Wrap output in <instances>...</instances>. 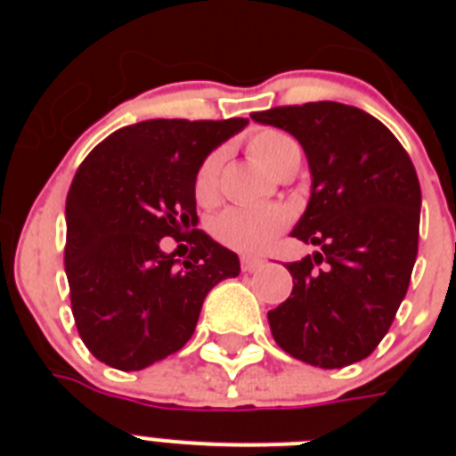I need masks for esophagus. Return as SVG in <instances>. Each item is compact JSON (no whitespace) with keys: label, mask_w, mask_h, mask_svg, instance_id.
<instances>
[{"label":"esophagus","mask_w":456,"mask_h":456,"mask_svg":"<svg viewBox=\"0 0 456 456\" xmlns=\"http://www.w3.org/2000/svg\"><path fill=\"white\" fill-rule=\"evenodd\" d=\"M263 267V257H253V256H241V272H256V269Z\"/></svg>","instance_id":"obj_1"}]
</instances>
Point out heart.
Segmentation results:
<instances>
[{
    "instance_id": "heart-1",
    "label": "heart",
    "mask_w": 456,
    "mask_h": 456,
    "mask_svg": "<svg viewBox=\"0 0 456 456\" xmlns=\"http://www.w3.org/2000/svg\"><path fill=\"white\" fill-rule=\"evenodd\" d=\"M248 152L267 171L281 173L299 167L301 148L289 134L281 130H257L248 136ZM224 167V151L215 148L200 159L193 175V196L203 205L215 203L219 196V175ZM289 225V212L278 205H232L215 221L212 232L224 247L240 253H260Z\"/></svg>"
}]
</instances>
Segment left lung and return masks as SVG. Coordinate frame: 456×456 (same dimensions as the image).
Returning <instances> with one entry per match:
<instances>
[{
    "label": "left lung",
    "instance_id": "obj_1",
    "mask_svg": "<svg viewBox=\"0 0 456 456\" xmlns=\"http://www.w3.org/2000/svg\"><path fill=\"white\" fill-rule=\"evenodd\" d=\"M308 157L313 191L292 237L322 251L288 263L292 294L269 310L276 345L315 368L363 361L384 340L418 256L420 183L381 120L340 102L253 111Z\"/></svg>",
    "mask_w": 456,
    "mask_h": 456
}]
</instances>
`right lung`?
Masks as SVG:
<instances>
[{
	"label": "right lung",
	"instance_id": "right-lung-1",
	"mask_svg": "<svg viewBox=\"0 0 456 456\" xmlns=\"http://www.w3.org/2000/svg\"><path fill=\"white\" fill-rule=\"evenodd\" d=\"M247 118H155L109 134L79 164L66 200V276L79 338L123 372L187 345L208 292L240 257L196 228L200 159ZM162 236L192 244L187 261Z\"/></svg>",
	"mask_w": 456,
	"mask_h": 456
}]
</instances>
